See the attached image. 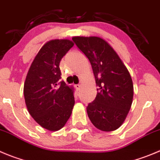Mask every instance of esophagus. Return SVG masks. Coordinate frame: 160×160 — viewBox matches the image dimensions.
Listing matches in <instances>:
<instances>
[{
  "mask_svg": "<svg viewBox=\"0 0 160 160\" xmlns=\"http://www.w3.org/2000/svg\"><path fill=\"white\" fill-rule=\"evenodd\" d=\"M75 88H76V89H77V90H79V89H80V88H81V85H80V84L75 85Z\"/></svg>",
  "mask_w": 160,
  "mask_h": 160,
  "instance_id": "esophagus-1",
  "label": "esophagus"
}]
</instances>
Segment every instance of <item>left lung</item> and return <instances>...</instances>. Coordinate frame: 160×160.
I'll return each instance as SVG.
<instances>
[{
  "label": "left lung",
  "mask_w": 160,
  "mask_h": 160,
  "mask_svg": "<svg viewBox=\"0 0 160 160\" xmlns=\"http://www.w3.org/2000/svg\"><path fill=\"white\" fill-rule=\"evenodd\" d=\"M72 40L89 59L98 86L87 114L94 127L114 131L125 121L131 108L133 85L127 67L110 44L97 36H74Z\"/></svg>",
  "instance_id": "obj_1"
}]
</instances>
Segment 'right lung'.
I'll return each mask as SVG.
<instances>
[{
    "label": "right lung",
    "instance_id": "1",
    "mask_svg": "<svg viewBox=\"0 0 160 160\" xmlns=\"http://www.w3.org/2000/svg\"><path fill=\"white\" fill-rule=\"evenodd\" d=\"M73 45L74 42L69 39L47 42L33 59L24 82L29 113L49 131L64 127L74 105V87L60 81V60Z\"/></svg>",
    "mask_w": 160,
    "mask_h": 160
}]
</instances>
